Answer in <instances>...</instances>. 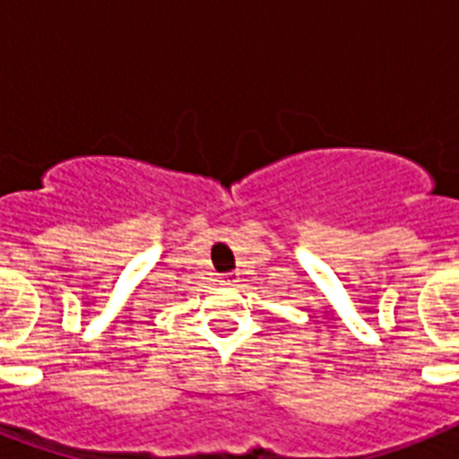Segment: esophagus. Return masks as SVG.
<instances>
[{"label":"esophagus","mask_w":459,"mask_h":459,"mask_svg":"<svg viewBox=\"0 0 459 459\" xmlns=\"http://www.w3.org/2000/svg\"><path fill=\"white\" fill-rule=\"evenodd\" d=\"M221 283H226V286H236V283H238V273H233V272L223 273Z\"/></svg>","instance_id":"esophagus-1"}]
</instances>
